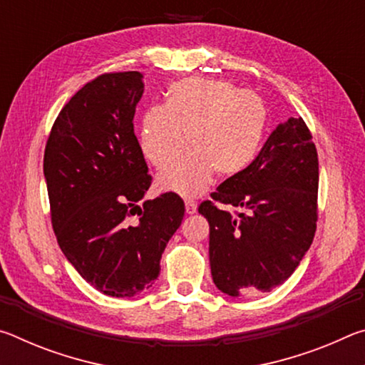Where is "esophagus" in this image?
<instances>
[{
  "instance_id": "34e87169",
  "label": "esophagus",
  "mask_w": 365,
  "mask_h": 365,
  "mask_svg": "<svg viewBox=\"0 0 365 365\" xmlns=\"http://www.w3.org/2000/svg\"><path fill=\"white\" fill-rule=\"evenodd\" d=\"M185 211H187V214H195L197 211V205L195 201H185Z\"/></svg>"
}]
</instances>
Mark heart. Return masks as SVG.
Listing matches in <instances>:
<instances>
[{
  "instance_id": "obj_1",
  "label": "heart",
  "mask_w": 365,
  "mask_h": 365,
  "mask_svg": "<svg viewBox=\"0 0 365 365\" xmlns=\"http://www.w3.org/2000/svg\"><path fill=\"white\" fill-rule=\"evenodd\" d=\"M267 109L261 98L224 80L188 78L169 86L164 106H153L141 117L140 151L163 168L182 150L190 154L158 175L163 191L197 196L211 183L214 172L233 177L243 172L261 148Z\"/></svg>"
}]
</instances>
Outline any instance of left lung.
<instances>
[{
    "label": "left lung",
    "instance_id": "1",
    "mask_svg": "<svg viewBox=\"0 0 365 365\" xmlns=\"http://www.w3.org/2000/svg\"><path fill=\"white\" fill-rule=\"evenodd\" d=\"M317 190L312 135L301 117H289L248 168L197 207L209 222V262L222 293L257 296L288 280L316 233Z\"/></svg>",
    "mask_w": 365,
    "mask_h": 365
}]
</instances>
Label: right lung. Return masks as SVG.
Returning a JSON list of instances; mask_svg holds the SVG:
<instances>
[{"mask_svg": "<svg viewBox=\"0 0 365 365\" xmlns=\"http://www.w3.org/2000/svg\"><path fill=\"white\" fill-rule=\"evenodd\" d=\"M140 72L103 73L61 109L43 172L61 251L98 292L132 298L153 285L185 215L182 197L143 200L151 175L133 132Z\"/></svg>", "mask_w": 365, "mask_h": 365, "instance_id": "1", "label": "right lung"}]
</instances>
